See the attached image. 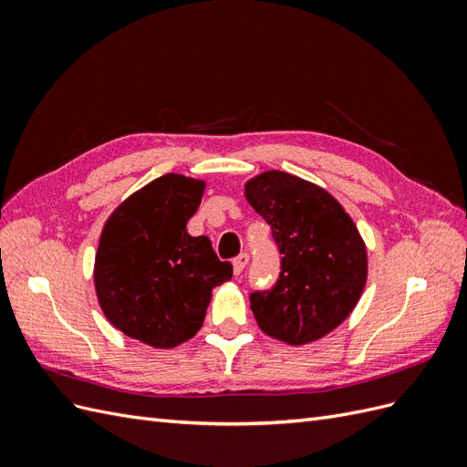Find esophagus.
<instances>
[{"label": "esophagus", "instance_id": "1", "mask_svg": "<svg viewBox=\"0 0 467 467\" xmlns=\"http://www.w3.org/2000/svg\"><path fill=\"white\" fill-rule=\"evenodd\" d=\"M247 263H249L247 253H239V255L234 259V273L235 275H242V271H244Z\"/></svg>", "mask_w": 467, "mask_h": 467}]
</instances>
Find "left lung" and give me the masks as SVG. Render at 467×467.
<instances>
[{"label": "left lung", "mask_w": 467, "mask_h": 467, "mask_svg": "<svg viewBox=\"0 0 467 467\" xmlns=\"http://www.w3.org/2000/svg\"><path fill=\"white\" fill-rule=\"evenodd\" d=\"M245 196L280 253L273 288L249 296L253 316L278 341H317L348 317L364 290L368 261L357 225L327 191L285 171L251 179Z\"/></svg>", "instance_id": "left-lung-1"}]
</instances>
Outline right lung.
Instances as JSON below:
<instances>
[{"label": "right lung", "mask_w": 467, "mask_h": 467, "mask_svg": "<svg viewBox=\"0 0 467 467\" xmlns=\"http://www.w3.org/2000/svg\"><path fill=\"white\" fill-rule=\"evenodd\" d=\"M204 182L167 173L129 196L107 220L95 255V288L107 319L155 348L189 341L202 327L212 288L230 280L206 235L187 222Z\"/></svg>", "instance_id": "obj_1"}]
</instances>
